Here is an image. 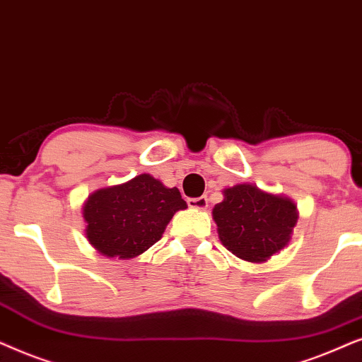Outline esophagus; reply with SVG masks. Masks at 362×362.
<instances>
[{
    "label": "esophagus",
    "mask_w": 362,
    "mask_h": 362,
    "mask_svg": "<svg viewBox=\"0 0 362 362\" xmlns=\"http://www.w3.org/2000/svg\"><path fill=\"white\" fill-rule=\"evenodd\" d=\"M190 209H197V210H204L209 206V199L206 197H197V199H189L187 200Z\"/></svg>",
    "instance_id": "1"
}]
</instances>
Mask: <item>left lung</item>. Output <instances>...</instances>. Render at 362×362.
<instances>
[{
	"label": "left lung",
	"mask_w": 362,
	"mask_h": 362,
	"mask_svg": "<svg viewBox=\"0 0 362 362\" xmlns=\"http://www.w3.org/2000/svg\"><path fill=\"white\" fill-rule=\"evenodd\" d=\"M223 194L214 218L221 243L231 253L262 263L286 247L298 220L296 205L290 199L264 194L248 184L225 189Z\"/></svg>",
	"instance_id": "left-lung-1"
}]
</instances>
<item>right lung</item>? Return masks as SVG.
<instances>
[{
	"instance_id": "1",
	"label": "right lung",
	"mask_w": 362,
	"mask_h": 362,
	"mask_svg": "<svg viewBox=\"0 0 362 362\" xmlns=\"http://www.w3.org/2000/svg\"><path fill=\"white\" fill-rule=\"evenodd\" d=\"M184 209L187 202L178 189L142 173L89 197L83 210L86 235L105 257L134 258L157 243L173 214Z\"/></svg>"
}]
</instances>
